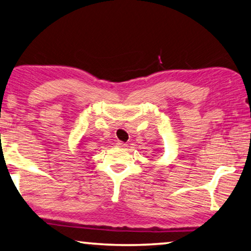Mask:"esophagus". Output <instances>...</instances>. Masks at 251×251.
<instances>
[{
    "label": "esophagus",
    "mask_w": 251,
    "mask_h": 251,
    "mask_svg": "<svg viewBox=\"0 0 251 251\" xmlns=\"http://www.w3.org/2000/svg\"><path fill=\"white\" fill-rule=\"evenodd\" d=\"M116 145H117L118 147H123V149H124V147H127V144H126V143H124V142H121V141H117Z\"/></svg>",
    "instance_id": "1"
}]
</instances>
